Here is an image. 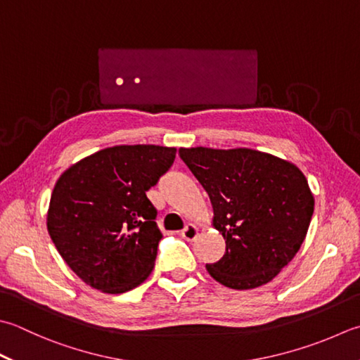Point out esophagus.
Instances as JSON below:
<instances>
[{
	"label": "esophagus",
	"mask_w": 360,
	"mask_h": 360,
	"mask_svg": "<svg viewBox=\"0 0 360 360\" xmlns=\"http://www.w3.org/2000/svg\"><path fill=\"white\" fill-rule=\"evenodd\" d=\"M198 234H200V228L196 226V224H193V223H188L187 226L182 229V232H181L182 238H186V240H188V242L195 240V238L198 237Z\"/></svg>",
	"instance_id": "1"
}]
</instances>
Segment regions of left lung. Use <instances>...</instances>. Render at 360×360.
<instances>
[{
	"mask_svg": "<svg viewBox=\"0 0 360 360\" xmlns=\"http://www.w3.org/2000/svg\"><path fill=\"white\" fill-rule=\"evenodd\" d=\"M179 156L206 190L212 226L226 252L206 265L217 283L234 290L264 285L300 251L314 214L306 176L269 153L234 148H179Z\"/></svg>",
	"mask_w": 360,
	"mask_h": 360,
	"instance_id": "1",
	"label": "left lung"
}]
</instances>
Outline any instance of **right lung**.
I'll use <instances>...</instances> for the list:
<instances>
[{"instance_id":"1","label":"right lung","mask_w":360,"mask_h":360,"mask_svg":"<svg viewBox=\"0 0 360 360\" xmlns=\"http://www.w3.org/2000/svg\"><path fill=\"white\" fill-rule=\"evenodd\" d=\"M176 158V148L118 145L76 162L49 200L48 234L87 285L124 293L153 271L162 238L146 192Z\"/></svg>"}]
</instances>
